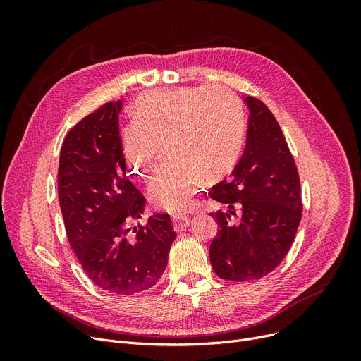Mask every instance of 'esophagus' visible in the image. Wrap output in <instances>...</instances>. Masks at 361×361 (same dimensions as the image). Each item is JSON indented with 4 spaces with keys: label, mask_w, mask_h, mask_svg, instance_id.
Masks as SVG:
<instances>
[{
    "label": "esophagus",
    "mask_w": 361,
    "mask_h": 361,
    "mask_svg": "<svg viewBox=\"0 0 361 361\" xmlns=\"http://www.w3.org/2000/svg\"><path fill=\"white\" fill-rule=\"evenodd\" d=\"M173 224H174V230L176 231H183L184 228H187L190 226V217L187 216H178L173 219Z\"/></svg>",
    "instance_id": "esophagus-1"
}]
</instances>
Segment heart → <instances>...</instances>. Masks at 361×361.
<instances>
[{
    "label": "heart",
    "instance_id": "obj_1",
    "mask_svg": "<svg viewBox=\"0 0 361 361\" xmlns=\"http://www.w3.org/2000/svg\"><path fill=\"white\" fill-rule=\"evenodd\" d=\"M133 114L123 137L128 170L145 176L163 144L171 159L148 184L149 201L164 212L190 210L204 177L227 176L241 156L245 113L228 88L148 91L137 98Z\"/></svg>",
    "mask_w": 361,
    "mask_h": 361
}]
</instances>
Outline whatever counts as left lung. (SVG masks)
Wrapping results in <instances>:
<instances>
[{
  "label": "left lung",
  "mask_w": 361,
  "mask_h": 361,
  "mask_svg": "<svg viewBox=\"0 0 361 361\" xmlns=\"http://www.w3.org/2000/svg\"><path fill=\"white\" fill-rule=\"evenodd\" d=\"M244 101L250 111L244 152L230 178L210 191L228 207L212 213L219 231L210 262L219 277L231 281L271 273L288 252L302 212L297 167L276 117L263 101Z\"/></svg>",
  "instance_id": "left-lung-1"
}]
</instances>
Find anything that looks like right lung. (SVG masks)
<instances>
[{"mask_svg": "<svg viewBox=\"0 0 361 361\" xmlns=\"http://www.w3.org/2000/svg\"><path fill=\"white\" fill-rule=\"evenodd\" d=\"M121 107L120 99L109 101L68 131L59 198L68 241L88 279L109 293L131 295L161 279L176 231L169 214H154L131 228L145 198L126 176Z\"/></svg>", "mask_w": 361, "mask_h": 361, "instance_id": "1", "label": "right lung"}]
</instances>
